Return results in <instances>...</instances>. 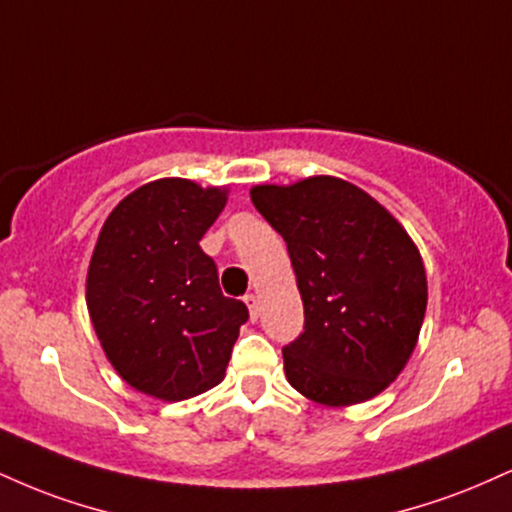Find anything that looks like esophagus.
I'll use <instances>...</instances> for the list:
<instances>
[{
  "instance_id": "1",
  "label": "esophagus",
  "mask_w": 512,
  "mask_h": 512,
  "mask_svg": "<svg viewBox=\"0 0 512 512\" xmlns=\"http://www.w3.org/2000/svg\"><path fill=\"white\" fill-rule=\"evenodd\" d=\"M243 300H245V305H248L250 317L257 319V310H260V303H257V295L255 293H248Z\"/></svg>"
}]
</instances>
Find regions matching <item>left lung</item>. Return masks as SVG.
Wrapping results in <instances>:
<instances>
[{
    "mask_svg": "<svg viewBox=\"0 0 512 512\" xmlns=\"http://www.w3.org/2000/svg\"><path fill=\"white\" fill-rule=\"evenodd\" d=\"M252 205L286 240L305 307L283 348L288 384L341 408L374 398L403 372L427 310V274L408 231L353 183L312 176L255 186Z\"/></svg>",
    "mask_w": 512,
    "mask_h": 512,
    "instance_id": "1",
    "label": "left lung"
}]
</instances>
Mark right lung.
I'll return each mask as SVG.
<instances>
[{
    "label": "right lung",
    "mask_w": 512,
    "mask_h": 512,
    "mask_svg": "<svg viewBox=\"0 0 512 512\" xmlns=\"http://www.w3.org/2000/svg\"><path fill=\"white\" fill-rule=\"evenodd\" d=\"M226 195L188 178L145 183L114 207L92 252L85 300L104 355L135 391L166 403L217 386L248 322L200 248Z\"/></svg>",
    "instance_id": "1"
}]
</instances>
